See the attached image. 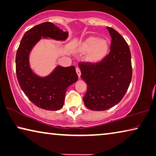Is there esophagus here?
<instances>
[{
	"label": "esophagus",
	"instance_id": "esophagus-1",
	"mask_svg": "<svg viewBox=\"0 0 156 156\" xmlns=\"http://www.w3.org/2000/svg\"><path fill=\"white\" fill-rule=\"evenodd\" d=\"M76 73H77L78 76V78L80 77V75H81V72H80V69L79 67H76Z\"/></svg>",
	"mask_w": 156,
	"mask_h": 156
}]
</instances>
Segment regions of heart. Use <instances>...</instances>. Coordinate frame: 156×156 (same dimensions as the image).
Here are the masks:
<instances>
[{"label":"heart","instance_id":"b5f03b06","mask_svg":"<svg viewBox=\"0 0 156 156\" xmlns=\"http://www.w3.org/2000/svg\"><path fill=\"white\" fill-rule=\"evenodd\" d=\"M109 42L107 39H100L96 37H90L80 44V51L83 53L89 51L87 55V61L96 63L102 60L108 53Z\"/></svg>","mask_w":156,"mask_h":156}]
</instances>
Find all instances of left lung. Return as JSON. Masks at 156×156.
Here are the masks:
<instances>
[{"label":"left lung","instance_id":"left-lung-1","mask_svg":"<svg viewBox=\"0 0 156 156\" xmlns=\"http://www.w3.org/2000/svg\"><path fill=\"white\" fill-rule=\"evenodd\" d=\"M107 28L112 37L108 55L95 64H78L82 73L80 78L87 87L83 101L91 110H106L119 103L132 78L129 46L117 31L110 27Z\"/></svg>","mask_w":156,"mask_h":156}]
</instances>
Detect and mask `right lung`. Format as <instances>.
I'll return each mask as SVG.
<instances>
[{"mask_svg": "<svg viewBox=\"0 0 156 156\" xmlns=\"http://www.w3.org/2000/svg\"><path fill=\"white\" fill-rule=\"evenodd\" d=\"M41 37L65 40L68 32H64L51 22L37 25L26 32L16 51V73L19 85L30 101L38 108L58 110L62 107L66 91L78 80L75 66H58L50 75L41 78L30 68L29 54Z\"/></svg>", "mask_w": 156, "mask_h": 156, "instance_id": "add662e5", "label": "right lung"}]
</instances>
